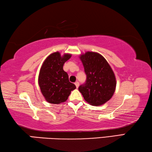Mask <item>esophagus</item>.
Here are the masks:
<instances>
[{"instance_id":"1","label":"esophagus","mask_w":152,"mask_h":152,"mask_svg":"<svg viewBox=\"0 0 152 152\" xmlns=\"http://www.w3.org/2000/svg\"><path fill=\"white\" fill-rule=\"evenodd\" d=\"M75 85L76 86V88H78V86H79V83H78V82H76Z\"/></svg>"}]
</instances>
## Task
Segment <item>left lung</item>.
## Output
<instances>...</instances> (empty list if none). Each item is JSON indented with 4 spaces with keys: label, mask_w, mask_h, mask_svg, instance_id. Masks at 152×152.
<instances>
[{
    "label": "left lung",
    "mask_w": 152,
    "mask_h": 152,
    "mask_svg": "<svg viewBox=\"0 0 152 152\" xmlns=\"http://www.w3.org/2000/svg\"><path fill=\"white\" fill-rule=\"evenodd\" d=\"M80 59L86 75V83L78 90L89 104L102 105L114 95L116 80L114 72L104 57L98 53L88 51Z\"/></svg>",
    "instance_id": "1"
}]
</instances>
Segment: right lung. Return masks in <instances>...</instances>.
Wrapping results in <instances>:
<instances>
[{
    "label": "right lung",
    "instance_id": "obj_1",
    "mask_svg": "<svg viewBox=\"0 0 152 152\" xmlns=\"http://www.w3.org/2000/svg\"><path fill=\"white\" fill-rule=\"evenodd\" d=\"M72 56L59 52L53 53L45 60L38 76V85L47 102L53 104L65 102L72 91L76 88L69 81L68 75L63 69L64 64Z\"/></svg>",
    "mask_w": 152,
    "mask_h": 152
}]
</instances>
